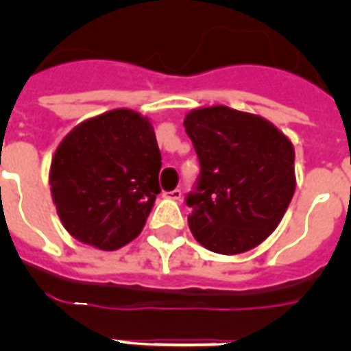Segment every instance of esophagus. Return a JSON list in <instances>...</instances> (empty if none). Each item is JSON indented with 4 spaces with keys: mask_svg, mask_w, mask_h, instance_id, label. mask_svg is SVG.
<instances>
[{
    "mask_svg": "<svg viewBox=\"0 0 351 351\" xmlns=\"http://www.w3.org/2000/svg\"><path fill=\"white\" fill-rule=\"evenodd\" d=\"M165 198H171V200H180L182 197V191L180 189H173V191H165L164 193Z\"/></svg>",
    "mask_w": 351,
    "mask_h": 351,
    "instance_id": "esophagus-1",
    "label": "esophagus"
}]
</instances>
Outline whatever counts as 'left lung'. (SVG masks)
Masks as SVG:
<instances>
[{
	"instance_id": "1",
	"label": "left lung",
	"mask_w": 351,
	"mask_h": 351,
	"mask_svg": "<svg viewBox=\"0 0 351 351\" xmlns=\"http://www.w3.org/2000/svg\"><path fill=\"white\" fill-rule=\"evenodd\" d=\"M200 162L189 230L209 251L244 253L282 220L295 193L293 143L266 118L213 106L184 120Z\"/></svg>"
}]
</instances>
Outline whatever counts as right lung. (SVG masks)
<instances>
[{"label": "right lung", "mask_w": 351, "mask_h": 351, "mask_svg": "<svg viewBox=\"0 0 351 351\" xmlns=\"http://www.w3.org/2000/svg\"><path fill=\"white\" fill-rule=\"evenodd\" d=\"M153 125L114 109L76 125L52 156V202L63 228L98 250L114 251L142 233L160 193Z\"/></svg>", "instance_id": "1"}]
</instances>
